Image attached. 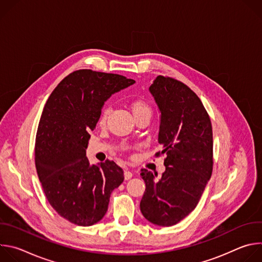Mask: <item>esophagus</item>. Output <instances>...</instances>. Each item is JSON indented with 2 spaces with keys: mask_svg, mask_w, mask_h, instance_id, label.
<instances>
[{
  "mask_svg": "<svg viewBox=\"0 0 262 262\" xmlns=\"http://www.w3.org/2000/svg\"><path fill=\"white\" fill-rule=\"evenodd\" d=\"M133 177V173L129 171V170H125L124 171V179L125 180H128V179H130Z\"/></svg>",
  "mask_w": 262,
  "mask_h": 262,
  "instance_id": "obj_1",
  "label": "esophagus"
}]
</instances>
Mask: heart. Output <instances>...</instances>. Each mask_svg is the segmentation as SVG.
<instances>
[{"instance_id":"obj_1","label":"heart","mask_w":262,"mask_h":262,"mask_svg":"<svg viewBox=\"0 0 262 262\" xmlns=\"http://www.w3.org/2000/svg\"><path fill=\"white\" fill-rule=\"evenodd\" d=\"M132 111L135 117L143 115V114H151V107L146 101L142 99H136L132 102ZM110 114V106H105L102 110V113L100 116V121H105L107 115Z\"/></svg>"}]
</instances>
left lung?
<instances>
[{"label": "left lung", "instance_id": "obj_1", "mask_svg": "<svg viewBox=\"0 0 262 262\" xmlns=\"http://www.w3.org/2000/svg\"><path fill=\"white\" fill-rule=\"evenodd\" d=\"M160 110L159 144L166 155L162 177L141 170L146 189L140 209L146 220L173 226L197 206L212 172V127L200 98L188 86L159 76L149 87Z\"/></svg>", "mask_w": 262, "mask_h": 262}]
</instances>
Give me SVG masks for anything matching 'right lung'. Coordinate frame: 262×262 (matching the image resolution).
Here are the masks:
<instances>
[{
  "label": "right lung",
  "instance_id": "1",
  "mask_svg": "<svg viewBox=\"0 0 262 262\" xmlns=\"http://www.w3.org/2000/svg\"><path fill=\"white\" fill-rule=\"evenodd\" d=\"M133 84L119 74L77 70L59 83L43 107L35 144L37 174L52 207L76 225L99 222L124 180L114 162L90 165L86 149L104 102Z\"/></svg>",
  "mask_w": 262,
  "mask_h": 262
}]
</instances>
